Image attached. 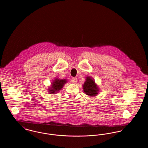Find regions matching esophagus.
<instances>
[{"label": "esophagus", "instance_id": "1", "mask_svg": "<svg viewBox=\"0 0 148 148\" xmlns=\"http://www.w3.org/2000/svg\"><path fill=\"white\" fill-rule=\"evenodd\" d=\"M71 82H72V83H73V84H76V83L77 82V79L76 78H72V79H71Z\"/></svg>", "mask_w": 148, "mask_h": 148}]
</instances>
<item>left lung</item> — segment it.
I'll use <instances>...</instances> for the list:
<instances>
[{
  "mask_svg": "<svg viewBox=\"0 0 148 148\" xmlns=\"http://www.w3.org/2000/svg\"><path fill=\"white\" fill-rule=\"evenodd\" d=\"M85 79V82L82 85L84 93L90 97L97 96L99 93L100 90L99 86L95 83L94 79L92 77L87 76Z\"/></svg>",
  "mask_w": 148,
  "mask_h": 148,
  "instance_id": "left-lung-1",
  "label": "left lung"
}]
</instances>
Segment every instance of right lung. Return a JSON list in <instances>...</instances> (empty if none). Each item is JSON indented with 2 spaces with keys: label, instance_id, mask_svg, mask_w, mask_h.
Returning <instances> with one entry per match:
<instances>
[{
  "label": "right lung",
  "instance_id": "obj_1",
  "mask_svg": "<svg viewBox=\"0 0 148 148\" xmlns=\"http://www.w3.org/2000/svg\"><path fill=\"white\" fill-rule=\"evenodd\" d=\"M68 81L66 79H60L58 78H56L51 82V85L48 89V94L54 95L60 91L62 89L63 86Z\"/></svg>",
  "mask_w": 148,
  "mask_h": 148
}]
</instances>
